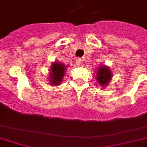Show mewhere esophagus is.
I'll use <instances>...</instances> for the list:
<instances>
[{
    "mask_svg": "<svg viewBox=\"0 0 147 147\" xmlns=\"http://www.w3.org/2000/svg\"><path fill=\"white\" fill-rule=\"evenodd\" d=\"M76 61L77 65H82V64H83V63H82V59H81L80 58H77V59H76Z\"/></svg>",
    "mask_w": 147,
    "mask_h": 147,
    "instance_id": "esophagus-1",
    "label": "esophagus"
}]
</instances>
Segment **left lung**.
<instances>
[{"instance_id": "left-lung-1", "label": "left lung", "mask_w": 147, "mask_h": 147, "mask_svg": "<svg viewBox=\"0 0 147 147\" xmlns=\"http://www.w3.org/2000/svg\"><path fill=\"white\" fill-rule=\"evenodd\" d=\"M111 71H110L108 67L105 66L100 67L98 68V72H97V80L98 84L102 85L103 87H106L107 84L109 83L110 80L111 79Z\"/></svg>"}]
</instances>
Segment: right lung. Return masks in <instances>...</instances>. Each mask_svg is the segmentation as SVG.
Returning <instances> with one entry per match:
<instances>
[{
    "instance_id": "add662e5",
    "label": "right lung",
    "mask_w": 147,
    "mask_h": 147,
    "mask_svg": "<svg viewBox=\"0 0 147 147\" xmlns=\"http://www.w3.org/2000/svg\"><path fill=\"white\" fill-rule=\"evenodd\" d=\"M66 70L64 64L59 63H53L51 67L50 81L52 85H58L62 82L63 75Z\"/></svg>"
}]
</instances>
